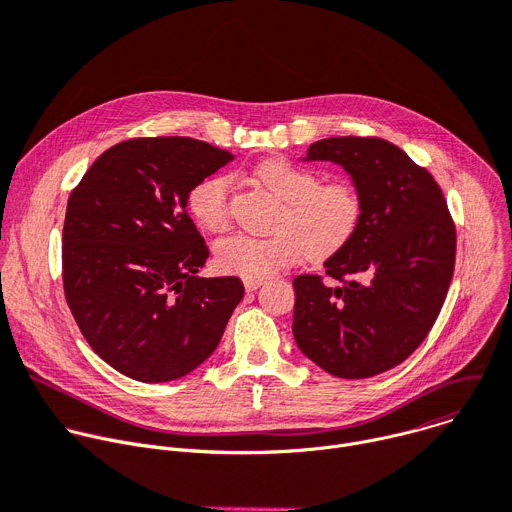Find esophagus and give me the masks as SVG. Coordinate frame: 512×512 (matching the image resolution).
<instances>
[{
  "mask_svg": "<svg viewBox=\"0 0 512 512\" xmlns=\"http://www.w3.org/2000/svg\"><path fill=\"white\" fill-rule=\"evenodd\" d=\"M261 284H263V280H245V288H247L249 292L257 290Z\"/></svg>",
  "mask_w": 512,
  "mask_h": 512,
  "instance_id": "obj_1",
  "label": "esophagus"
}]
</instances>
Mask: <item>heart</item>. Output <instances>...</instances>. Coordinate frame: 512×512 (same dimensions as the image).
<instances>
[{
  "instance_id": "obj_1",
  "label": "heart",
  "mask_w": 512,
  "mask_h": 512,
  "mask_svg": "<svg viewBox=\"0 0 512 512\" xmlns=\"http://www.w3.org/2000/svg\"><path fill=\"white\" fill-rule=\"evenodd\" d=\"M255 177L282 202L273 222L275 232L269 237L239 232L220 241L214 257L222 271L243 280H263L302 255L329 257L353 239L363 216V198L351 179L320 181L314 169L288 159L259 163ZM188 208L202 228L226 230L232 216V179H202L188 196Z\"/></svg>"
}]
</instances>
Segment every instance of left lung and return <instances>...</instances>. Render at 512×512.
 Segmentation results:
<instances>
[{
	"instance_id": "8db88e82",
	"label": "left lung",
	"mask_w": 512,
	"mask_h": 512,
	"mask_svg": "<svg viewBox=\"0 0 512 512\" xmlns=\"http://www.w3.org/2000/svg\"><path fill=\"white\" fill-rule=\"evenodd\" d=\"M306 161L341 165L361 192L363 216L324 261L337 286L310 273L294 280V339L331 376H378L433 329L455 267L453 218L435 177L384 138H324Z\"/></svg>"
}]
</instances>
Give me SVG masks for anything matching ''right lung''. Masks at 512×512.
<instances>
[{
  "instance_id": "right-lung-1",
  "label": "right lung",
  "mask_w": 512,
  "mask_h": 512,
  "mask_svg": "<svg viewBox=\"0 0 512 512\" xmlns=\"http://www.w3.org/2000/svg\"><path fill=\"white\" fill-rule=\"evenodd\" d=\"M232 159L188 136L130 138L102 153L69 196L67 304L89 347L132 380L190 374L245 296L235 275H198L210 251L188 214L190 192Z\"/></svg>"
}]
</instances>
